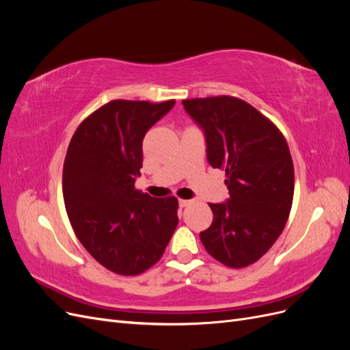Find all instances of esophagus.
<instances>
[{"label": "esophagus", "mask_w": 350, "mask_h": 350, "mask_svg": "<svg viewBox=\"0 0 350 350\" xmlns=\"http://www.w3.org/2000/svg\"><path fill=\"white\" fill-rule=\"evenodd\" d=\"M189 204H191V200H179V206H181V207H187V206H189Z\"/></svg>", "instance_id": "esophagus-1"}]
</instances>
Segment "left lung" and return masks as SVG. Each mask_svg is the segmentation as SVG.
Here are the masks:
<instances>
[{"mask_svg":"<svg viewBox=\"0 0 350 350\" xmlns=\"http://www.w3.org/2000/svg\"><path fill=\"white\" fill-rule=\"evenodd\" d=\"M206 137L208 163L224 169L226 203H208L213 221L200 232L211 257L232 269L260 260L288 221L295 187L283 134L245 100L215 96L183 100Z\"/></svg>","mask_w":350,"mask_h":350,"instance_id":"left-lung-1","label":"left lung"}]
</instances>
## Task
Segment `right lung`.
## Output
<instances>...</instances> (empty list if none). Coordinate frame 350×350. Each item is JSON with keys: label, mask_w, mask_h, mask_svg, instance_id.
<instances>
[{"label": "right lung", "mask_w": 350, "mask_h": 350, "mask_svg": "<svg viewBox=\"0 0 350 350\" xmlns=\"http://www.w3.org/2000/svg\"><path fill=\"white\" fill-rule=\"evenodd\" d=\"M175 100H111L74 133L62 171L70 224L81 245L108 270L137 276L163 256L178 225V200L135 189L143 139Z\"/></svg>", "instance_id": "add662e5"}]
</instances>
